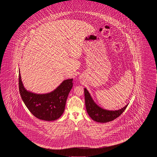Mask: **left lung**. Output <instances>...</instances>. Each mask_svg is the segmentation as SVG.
Wrapping results in <instances>:
<instances>
[{
  "mask_svg": "<svg viewBox=\"0 0 157 157\" xmlns=\"http://www.w3.org/2000/svg\"><path fill=\"white\" fill-rule=\"evenodd\" d=\"M85 106L87 112L91 119L100 123H106L115 120L119 117L127 108L128 104L119 110H108L99 107L94 102L86 88L84 89Z\"/></svg>",
  "mask_w": 157,
  "mask_h": 157,
  "instance_id": "obj_1",
  "label": "left lung"
}]
</instances>
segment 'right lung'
<instances>
[{
  "mask_svg": "<svg viewBox=\"0 0 157 157\" xmlns=\"http://www.w3.org/2000/svg\"><path fill=\"white\" fill-rule=\"evenodd\" d=\"M19 90L21 97L28 109L37 118L47 121L56 120L64 111L67 97L73 86V79L64 80L49 93L38 94L24 87L19 70Z\"/></svg>",
  "mask_w": 157,
  "mask_h": 157,
  "instance_id": "right-lung-1",
  "label": "right lung"
}]
</instances>
